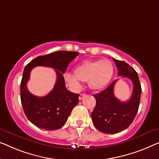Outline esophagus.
I'll list each match as a JSON object with an SVG mask.
<instances>
[{
    "mask_svg": "<svg viewBox=\"0 0 159 159\" xmlns=\"http://www.w3.org/2000/svg\"><path fill=\"white\" fill-rule=\"evenodd\" d=\"M86 96H87V95H86V94H85V93H81V94H80V95L79 99H80V100H82V99H83V98H84Z\"/></svg>",
    "mask_w": 159,
    "mask_h": 159,
    "instance_id": "1",
    "label": "esophagus"
}]
</instances>
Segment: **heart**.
<instances>
[{"instance_id":"heart-1","label":"heart","mask_w":159,"mask_h":159,"mask_svg":"<svg viewBox=\"0 0 159 159\" xmlns=\"http://www.w3.org/2000/svg\"><path fill=\"white\" fill-rule=\"evenodd\" d=\"M114 67L109 59L84 61L76 66L75 75L65 73L64 80L75 89L81 88L80 81L87 82L90 88L100 89L109 83L113 75Z\"/></svg>"}]
</instances>
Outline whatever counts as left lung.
<instances>
[{
  "instance_id": "left-lung-1",
  "label": "left lung",
  "mask_w": 159,
  "mask_h": 159,
  "mask_svg": "<svg viewBox=\"0 0 159 159\" xmlns=\"http://www.w3.org/2000/svg\"><path fill=\"white\" fill-rule=\"evenodd\" d=\"M118 70V75L127 77L133 82L131 98L126 102H121L114 95L115 80L105 90L93 96L96 105L91 114L95 128L100 132L114 134L129 127L139 110L141 95V86L138 73L123 61L112 58Z\"/></svg>"
}]
</instances>
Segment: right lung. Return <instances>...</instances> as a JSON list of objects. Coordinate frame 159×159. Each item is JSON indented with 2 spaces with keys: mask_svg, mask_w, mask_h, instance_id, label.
Masks as SVG:
<instances>
[{
  "mask_svg": "<svg viewBox=\"0 0 159 159\" xmlns=\"http://www.w3.org/2000/svg\"><path fill=\"white\" fill-rule=\"evenodd\" d=\"M78 54L77 52H55L37 57L25 67L20 82V101L27 118L36 127L48 130L61 128L78 103L80 95L66 88L63 77L69 64ZM37 66H49L56 70V83L52 90L44 97L32 95L26 86L30 72Z\"/></svg>",
  "mask_w": 159,
  "mask_h": 159,
  "instance_id": "add662e5",
  "label": "right lung"
}]
</instances>
